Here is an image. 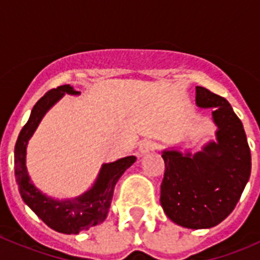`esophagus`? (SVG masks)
<instances>
[{
  "mask_svg": "<svg viewBox=\"0 0 260 260\" xmlns=\"http://www.w3.org/2000/svg\"><path fill=\"white\" fill-rule=\"evenodd\" d=\"M153 148V143L151 141H143L139 144V148H138V153L139 156H144L147 153H150Z\"/></svg>",
  "mask_w": 260,
  "mask_h": 260,
  "instance_id": "1",
  "label": "esophagus"
}]
</instances>
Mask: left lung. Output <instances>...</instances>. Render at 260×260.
<instances>
[{"mask_svg":"<svg viewBox=\"0 0 260 260\" xmlns=\"http://www.w3.org/2000/svg\"><path fill=\"white\" fill-rule=\"evenodd\" d=\"M195 103L202 109H213L216 141L195 153L162 151L160 203L177 225L208 229L226 219L240 201L251 173V153L242 122L224 98L197 87Z\"/></svg>","mask_w":260,"mask_h":260,"instance_id":"8db88e82","label":"left lung"}]
</instances>
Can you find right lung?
I'll use <instances>...</instances> for the list:
<instances>
[{"instance_id":"right-lung-1","label":"right lung","mask_w":260,"mask_h":260,"mask_svg":"<svg viewBox=\"0 0 260 260\" xmlns=\"http://www.w3.org/2000/svg\"><path fill=\"white\" fill-rule=\"evenodd\" d=\"M65 93L80 95L69 84L50 89L32 108L31 116L18 137L14 151L15 180L23 202L53 231L65 234H78L102 224L107 219L113 198L114 186L127 168L135 162V156H126L113 162H104L93 185L79 197L54 199L40 191L29 178L26 157L28 141L48 110L59 102Z\"/></svg>"}]
</instances>
